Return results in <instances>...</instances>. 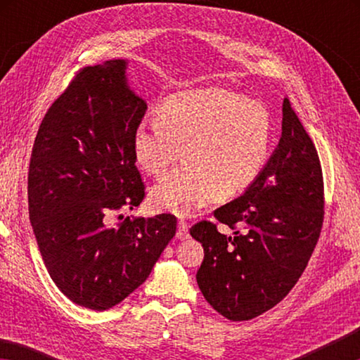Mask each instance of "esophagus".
<instances>
[{"label":"esophagus","instance_id":"esophagus-1","mask_svg":"<svg viewBox=\"0 0 360 360\" xmlns=\"http://www.w3.org/2000/svg\"><path fill=\"white\" fill-rule=\"evenodd\" d=\"M176 236H178L179 240H186L188 236V224L186 221H181L178 222V231H176Z\"/></svg>","mask_w":360,"mask_h":360}]
</instances>
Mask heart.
Masks as SVG:
<instances>
[{
  "label": "heart",
  "mask_w": 360,
  "mask_h": 360,
  "mask_svg": "<svg viewBox=\"0 0 360 360\" xmlns=\"http://www.w3.org/2000/svg\"><path fill=\"white\" fill-rule=\"evenodd\" d=\"M273 117L264 103L224 89L174 95L157 109V122L139 125L133 154L146 173L160 176L186 165L152 187L157 210L191 216L219 197L251 187L268 162Z\"/></svg>",
  "instance_id": "heart-1"
}]
</instances>
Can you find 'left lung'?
<instances>
[{
  "instance_id": "obj_1",
  "label": "left lung",
  "mask_w": 360,
  "mask_h": 360,
  "mask_svg": "<svg viewBox=\"0 0 360 360\" xmlns=\"http://www.w3.org/2000/svg\"><path fill=\"white\" fill-rule=\"evenodd\" d=\"M233 230L210 221L191 235L205 259L197 283L212 308L230 321L271 309L302 276L324 221V179L318 150L290 106L283 103V133L264 172L241 197L214 211Z\"/></svg>"
}]
</instances>
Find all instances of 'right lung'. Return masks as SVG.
<instances>
[{
	"label": "right lung",
	"mask_w": 360,
	"mask_h": 360,
	"mask_svg": "<svg viewBox=\"0 0 360 360\" xmlns=\"http://www.w3.org/2000/svg\"><path fill=\"white\" fill-rule=\"evenodd\" d=\"M125 60L85 66L52 103L28 169V212L49 275L81 307L105 311L138 289L176 235V217H125L144 182L133 135L148 105L127 84Z\"/></svg>",
	"instance_id": "1"
}]
</instances>
